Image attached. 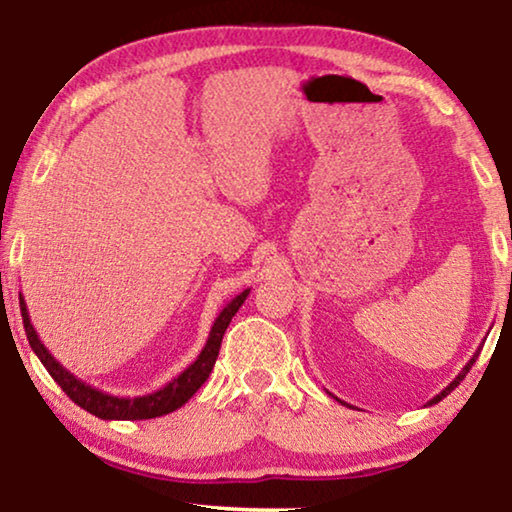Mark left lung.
<instances>
[{
    "instance_id": "obj_1",
    "label": "left lung",
    "mask_w": 512,
    "mask_h": 512,
    "mask_svg": "<svg viewBox=\"0 0 512 512\" xmlns=\"http://www.w3.org/2000/svg\"><path fill=\"white\" fill-rule=\"evenodd\" d=\"M478 354H480V349H478V352H475V354L471 356V361H468V363H466V366H464V368H461V373H459L457 377H454V380H452L450 384H447V387H445L443 391H440V394H438V396H433V398H431V401H429V403H426V405L440 403V401H443V398H445L447 394H450V391H454V389H457V387H459V382H461V380H464V377H466V373H468V370H471V366H473V363H475V359H478ZM338 401H340V398H338ZM340 403H345V401H340Z\"/></svg>"
}]
</instances>
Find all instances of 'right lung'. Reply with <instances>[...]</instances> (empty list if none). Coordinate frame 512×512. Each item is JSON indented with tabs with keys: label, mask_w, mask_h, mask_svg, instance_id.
Returning a JSON list of instances; mask_svg holds the SVG:
<instances>
[{
	"label": "right lung",
	"mask_w": 512,
	"mask_h": 512,
	"mask_svg": "<svg viewBox=\"0 0 512 512\" xmlns=\"http://www.w3.org/2000/svg\"><path fill=\"white\" fill-rule=\"evenodd\" d=\"M249 291L251 289H244L240 296H235L226 307H223L221 314L214 321L212 331H209V338L205 342V347H202V352L198 354V359H195L184 373H179L172 382H167L165 387L153 391V394L135 396V398L111 396L107 391L90 387L88 382H83L74 373H69V370L62 366L51 352H48L44 342L39 340V335L34 331L30 321V312H27L23 296H20V314H23V326H25L27 340H30L32 352L39 356V361L44 363V368L51 373L53 380L60 384V389L65 391V394L72 398L79 408L88 410L90 415L100 419H153L181 408V405L188 403V398H191L195 391L205 384L216 363V356H219L223 333H226L230 319L235 317L244 300H247Z\"/></svg>",
	"instance_id": "add662e5"
}]
</instances>
